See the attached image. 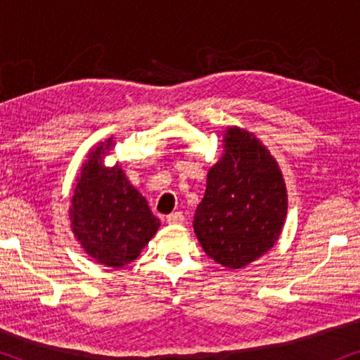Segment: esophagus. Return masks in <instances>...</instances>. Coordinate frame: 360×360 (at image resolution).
<instances>
[{"instance_id": "1", "label": "esophagus", "mask_w": 360, "mask_h": 360, "mask_svg": "<svg viewBox=\"0 0 360 360\" xmlns=\"http://www.w3.org/2000/svg\"><path fill=\"white\" fill-rule=\"evenodd\" d=\"M167 223L169 224H184L185 223V216L180 213V211H176V213H172L167 216Z\"/></svg>"}]
</instances>
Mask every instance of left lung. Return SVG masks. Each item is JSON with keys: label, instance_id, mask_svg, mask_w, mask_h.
<instances>
[{"label": "left lung", "instance_id": "obj_1", "mask_svg": "<svg viewBox=\"0 0 360 360\" xmlns=\"http://www.w3.org/2000/svg\"><path fill=\"white\" fill-rule=\"evenodd\" d=\"M223 142L224 154L208 170L193 229L214 262L243 269L278 240L288 195L277 160L259 137L228 126Z\"/></svg>", "mask_w": 360, "mask_h": 360}]
</instances>
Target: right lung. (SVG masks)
Listing matches in <instances>:
<instances>
[{"mask_svg":"<svg viewBox=\"0 0 360 360\" xmlns=\"http://www.w3.org/2000/svg\"><path fill=\"white\" fill-rule=\"evenodd\" d=\"M112 149L111 136L88 152L73 185L68 218L73 236L91 259L121 269L139 257L160 221L127 180L121 164L105 165Z\"/></svg>","mask_w":360,"mask_h":360,"instance_id":"1","label":"right lung"}]
</instances>
